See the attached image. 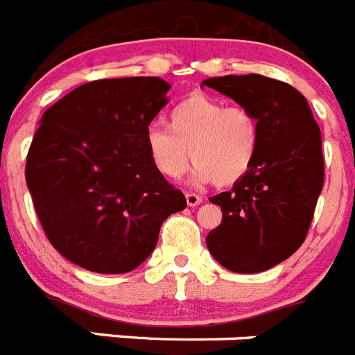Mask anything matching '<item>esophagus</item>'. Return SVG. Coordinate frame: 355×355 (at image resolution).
I'll list each match as a JSON object with an SVG mask.
<instances>
[{
    "mask_svg": "<svg viewBox=\"0 0 355 355\" xmlns=\"http://www.w3.org/2000/svg\"><path fill=\"white\" fill-rule=\"evenodd\" d=\"M184 197H187V205H188V206H192V208H193V206H199L200 202H202V197L197 196V193L188 192Z\"/></svg>",
    "mask_w": 355,
    "mask_h": 355,
    "instance_id": "obj_1",
    "label": "esophagus"
}]
</instances>
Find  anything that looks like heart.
<instances>
[{
  "instance_id": "1",
  "label": "heart",
  "mask_w": 355,
  "mask_h": 355,
  "mask_svg": "<svg viewBox=\"0 0 355 355\" xmlns=\"http://www.w3.org/2000/svg\"><path fill=\"white\" fill-rule=\"evenodd\" d=\"M146 147L153 165L168 180L181 178L192 156L196 183L215 181L229 187L252 167L259 121L245 106H227L224 99L192 94L168 112V128H147Z\"/></svg>"
}]
</instances>
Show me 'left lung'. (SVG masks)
<instances>
[{
  "mask_svg": "<svg viewBox=\"0 0 355 355\" xmlns=\"http://www.w3.org/2000/svg\"><path fill=\"white\" fill-rule=\"evenodd\" d=\"M202 85L245 106L259 121L252 167L231 192L209 197L222 209L206 245L224 268L258 274L288 259L306 240L322 187V133L306 97L261 74L208 78Z\"/></svg>",
  "mask_w": 355,
  "mask_h": 355,
  "instance_id": "8db88e82",
  "label": "left lung"
}]
</instances>
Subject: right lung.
<instances>
[{
	"mask_svg": "<svg viewBox=\"0 0 355 355\" xmlns=\"http://www.w3.org/2000/svg\"><path fill=\"white\" fill-rule=\"evenodd\" d=\"M171 85L135 76L85 83L44 112L26 158V184L51 245L97 274H126L187 208L153 165L146 131Z\"/></svg>",
	"mask_w": 355,
	"mask_h": 355,
	"instance_id": "1",
	"label": "right lung"
}]
</instances>
